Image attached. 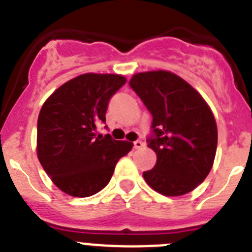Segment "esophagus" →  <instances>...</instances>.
Instances as JSON below:
<instances>
[{
    "mask_svg": "<svg viewBox=\"0 0 252 252\" xmlns=\"http://www.w3.org/2000/svg\"><path fill=\"white\" fill-rule=\"evenodd\" d=\"M144 146V142L140 141V140H136V141L133 142V148L135 149H141Z\"/></svg>",
    "mask_w": 252,
    "mask_h": 252,
    "instance_id": "34e87169",
    "label": "esophagus"
}]
</instances>
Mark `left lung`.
<instances>
[{
  "mask_svg": "<svg viewBox=\"0 0 252 252\" xmlns=\"http://www.w3.org/2000/svg\"><path fill=\"white\" fill-rule=\"evenodd\" d=\"M128 84L153 116L146 142L158 160L142 173L144 179L169 197L192 192L206 179L216 157L212 111L192 86L170 72L139 73Z\"/></svg>",
  "mask_w": 252,
  "mask_h": 252,
  "instance_id": "obj_1",
  "label": "left lung"
}]
</instances>
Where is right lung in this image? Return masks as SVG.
Listing matches in <instances>:
<instances>
[{
	"label": "right lung",
	"instance_id": "obj_1",
	"mask_svg": "<svg viewBox=\"0 0 252 252\" xmlns=\"http://www.w3.org/2000/svg\"><path fill=\"white\" fill-rule=\"evenodd\" d=\"M126 83L122 75L87 73L59 87L37 119V158L53 183L73 197H90L111 180L120 158L132 149L110 133L95 135L106 124L110 99ZM107 127V126H106Z\"/></svg>",
	"mask_w": 252,
	"mask_h": 252
}]
</instances>
